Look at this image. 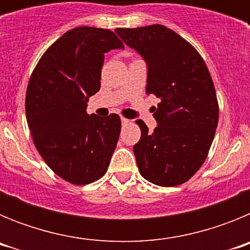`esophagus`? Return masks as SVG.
<instances>
[{
	"mask_svg": "<svg viewBox=\"0 0 250 250\" xmlns=\"http://www.w3.org/2000/svg\"><path fill=\"white\" fill-rule=\"evenodd\" d=\"M121 123H123V125H127L130 123V120L126 118H121Z\"/></svg>",
	"mask_w": 250,
	"mask_h": 250,
	"instance_id": "esophagus-1",
	"label": "esophagus"
}]
</instances>
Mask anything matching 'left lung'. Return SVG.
I'll list each match as a JSON object with an SVG mask.
<instances>
[{
    "mask_svg": "<svg viewBox=\"0 0 250 250\" xmlns=\"http://www.w3.org/2000/svg\"><path fill=\"white\" fill-rule=\"evenodd\" d=\"M147 63L146 94L160 99L152 106L159 123L150 132L136 120L141 138L134 146L139 171L159 187L188 182L204 164L219 120V105L204 60L182 36L163 25L116 28Z\"/></svg>",
    "mask_w": 250,
    "mask_h": 250,
    "instance_id": "left-lung-1",
    "label": "left lung"
}]
</instances>
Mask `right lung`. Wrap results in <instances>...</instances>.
I'll list each match as a JSON object with an SVG mask.
<instances>
[{
	"mask_svg": "<svg viewBox=\"0 0 250 250\" xmlns=\"http://www.w3.org/2000/svg\"><path fill=\"white\" fill-rule=\"evenodd\" d=\"M124 43L112 31L81 26L56 40L39 60L26 91L32 141L56 175L74 185L105 175L118 144V114L87 115L86 103L100 90L104 54Z\"/></svg>",
	"mask_w": 250,
	"mask_h": 250,
	"instance_id": "add662e5",
	"label": "right lung"
}]
</instances>
